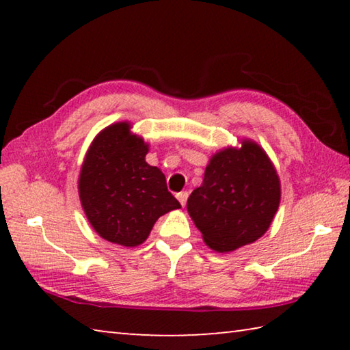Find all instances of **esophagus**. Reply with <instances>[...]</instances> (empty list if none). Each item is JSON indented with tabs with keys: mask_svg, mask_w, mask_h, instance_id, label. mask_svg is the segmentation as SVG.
Returning <instances> with one entry per match:
<instances>
[{
	"mask_svg": "<svg viewBox=\"0 0 350 350\" xmlns=\"http://www.w3.org/2000/svg\"><path fill=\"white\" fill-rule=\"evenodd\" d=\"M187 199H188V193H187V191H182V193L177 194V200H179L182 206H185Z\"/></svg>",
	"mask_w": 350,
	"mask_h": 350,
	"instance_id": "34e87169",
	"label": "esophagus"
}]
</instances>
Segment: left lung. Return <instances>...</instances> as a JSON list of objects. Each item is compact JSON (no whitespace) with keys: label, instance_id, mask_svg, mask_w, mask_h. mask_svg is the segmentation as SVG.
Returning a JSON list of instances; mask_svg holds the SVG:
<instances>
[{"label":"left lung","instance_id":"left-lung-1","mask_svg":"<svg viewBox=\"0 0 350 350\" xmlns=\"http://www.w3.org/2000/svg\"><path fill=\"white\" fill-rule=\"evenodd\" d=\"M281 202V180L264 148L252 139L210 157L202 185L188 198L189 217L211 250L234 252L264 236Z\"/></svg>","mask_w":350,"mask_h":350}]
</instances>
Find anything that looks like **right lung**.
Masks as SVG:
<instances>
[{
    "label": "right lung",
    "mask_w": 350,
    "mask_h": 350,
    "mask_svg": "<svg viewBox=\"0 0 350 350\" xmlns=\"http://www.w3.org/2000/svg\"><path fill=\"white\" fill-rule=\"evenodd\" d=\"M148 151L131 123L116 122L94 137L83 159L81 208L96 233L112 244H144L159 217L180 208L162 170L145 161Z\"/></svg>",
    "instance_id": "right-lung-1"
}]
</instances>
